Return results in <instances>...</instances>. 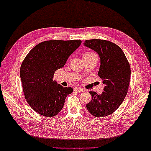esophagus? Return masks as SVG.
<instances>
[{"label":"esophagus","mask_w":151,"mask_h":151,"mask_svg":"<svg viewBox=\"0 0 151 151\" xmlns=\"http://www.w3.org/2000/svg\"><path fill=\"white\" fill-rule=\"evenodd\" d=\"M73 89H74V91H76L78 92H83V89L82 88H75Z\"/></svg>","instance_id":"obj_1"}]
</instances>
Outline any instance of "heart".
Segmentation results:
<instances>
[{"mask_svg":"<svg viewBox=\"0 0 151 151\" xmlns=\"http://www.w3.org/2000/svg\"><path fill=\"white\" fill-rule=\"evenodd\" d=\"M95 55V54H93V53H92L91 52H86L83 54V58H88V57H90V56H92V55Z\"/></svg>","mask_w":151,"mask_h":151,"instance_id":"obj_1","label":"heart"}]
</instances>
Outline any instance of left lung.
I'll use <instances>...</instances> for the list:
<instances>
[{
	"instance_id": "8db88e82",
	"label": "left lung",
	"mask_w": 151,
	"mask_h": 151,
	"mask_svg": "<svg viewBox=\"0 0 151 151\" xmlns=\"http://www.w3.org/2000/svg\"><path fill=\"white\" fill-rule=\"evenodd\" d=\"M83 44L99 54L101 65L98 76L105 86L101 95L89 91L91 100L86 107L95 117H106L118 109L127 96L130 65L121 47L111 42L92 39L86 40Z\"/></svg>"
}]
</instances>
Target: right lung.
Segmentation results:
<instances>
[{
  "mask_svg": "<svg viewBox=\"0 0 151 151\" xmlns=\"http://www.w3.org/2000/svg\"><path fill=\"white\" fill-rule=\"evenodd\" d=\"M81 40H47L37 44L21 64L20 76L24 95L29 105L43 117L56 115L63 108L71 87L53 80L55 71L63 68Z\"/></svg>",
  "mask_w": 151,
  "mask_h": 151,
  "instance_id": "obj_1",
  "label": "right lung"
}]
</instances>
